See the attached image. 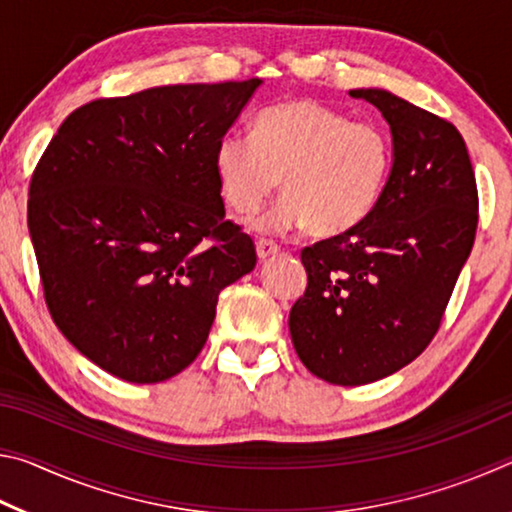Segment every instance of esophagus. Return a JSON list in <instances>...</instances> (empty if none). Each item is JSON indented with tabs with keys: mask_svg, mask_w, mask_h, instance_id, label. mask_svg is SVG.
I'll list each match as a JSON object with an SVG mask.
<instances>
[{
	"mask_svg": "<svg viewBox=\"0 0 512 512\" xmlns=\"http://www.w3.org/2000/svg\"><path fill=\"white\" fill-rule=\"evenodd\" d=\"M277 250H280V246H277L273 239H264V237L257 239V255H259V259L271 257V255L277 253Z\"/></svg>",
	"mask_w": 512,
	"mask_h": 512,
	"instance_id": "esophagus-1",
	"label": "esophagus"
}]
</instances>
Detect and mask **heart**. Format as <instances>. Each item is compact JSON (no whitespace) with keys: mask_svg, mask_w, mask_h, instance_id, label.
I'll use <instances>...</instances> for the list:
<instances>
[{"mask_svg":"<svg viewBox=\"0 0 512 512\" xmlns=\"http://www.w3.org/2000/svg\"><path fill=\"white\" fill-rule=\"evenodd\" d=\"M253 135L223 133L214 149L221 194L237 214H253L282 187L287 196L257 219L259 230L309 225L341 235L375 210L393 169V142L372 121H350L314 99L264 108Z\"/></svg>","mask_w":512,"mask_h":512,"instance_id":"obj_1","label":"heart"}]
</instances>
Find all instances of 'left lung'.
Masks as SVG:
<instances>
[{
    "mask_svg": "<svg viewBox=\"0 0 512 512\" xmlns=\"http://www.w3.org/2000/svg\"><path fill=\"white\" fill-rule=\"evenodd\" d=\"M350 97L391 126L393 169L366 219L302 248L307 289L289 314L300 361L339 386L384 379L427 350L479 223L470 153L454 124L386 90Z\"/></svg>",
    "mask_w": 512,
    "mask_h": 512,
    "instance_id": "1",
    "label": "left lung"
}]
</instances>
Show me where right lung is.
<instances>
[{"instance_id":"obj_1","label":"right lung","mask_w":512,"mask_h":512,"mask_svg":"<svg viewBox=\"0 0 512 512\" xmlns=\"http://www.w3.org/2000/svg\"><path fill=\"white\" fill-rule=\"evenodd\" d=\"M259 79L162 85L76 108L29 185L51 318L110 375L164 381L203 350L221 289L255 268L225 219L216 142Z\"/></svg>"}]
</instances>
